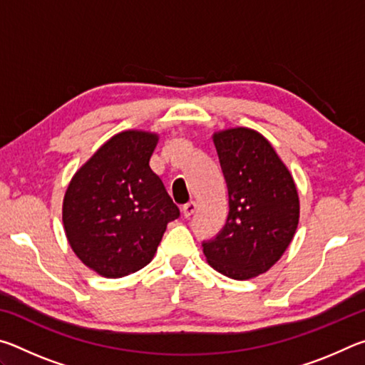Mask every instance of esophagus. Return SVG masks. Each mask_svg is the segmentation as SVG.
Masks as SVG:
<instances>
[{
  "mask_svg": "<svg viewBox=\"0 0 365 365\" xmlns=\"http://www.w3.org/2000/svg\"><path fill=\"white\" fill-rule=\"evenodd\" d=\"M195 211H196V202L195 201H190V202H187V205H183V207H182V212L187 219L191 217Z\"/></svg>",
  "mask_w": 365,
  "mask_h": 365,
  "instance_id": "34e87169",
  "label": "esophagus"
}]
</instances>
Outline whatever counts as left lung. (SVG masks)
Returning a JSON list of instances; mask_svg holds the SVG:
<instances>
[{
    "label": "left lung",
    "mask_w": 365,
    "mask_h": 365,
    "mask_svg": "<svg viewBox=\"0 0 365 365\" xmlns=\"http://www.w3.org/2000/svg\"><path fill=\"white\" fill-rule=\"evenodd\" d=\"M228 190V217L202 243L209 265L233 280L267 272L292 243L299 222L293 175L261 133L246 127L214 133Z\"/></svg>",
    "instance_id": "left-lung-1"
}]
</instances>
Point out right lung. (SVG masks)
<instances>
[{"label": "right lung", "instance_id": "1", "mask_svg": "<svg viewBox=\"0 0 365 365\" xmlns=\"http://www.w3.org/2000/svg\"><path fill=\"white\" fill-rule=\"evenodd\" d=\"M159 135L125 130L73 174L63 201L64 232L86 267L120 279L151 262L180 211L150 168Z\"/></svg>", "mask_w": 365, "mask_h": 365}]
</instances>
